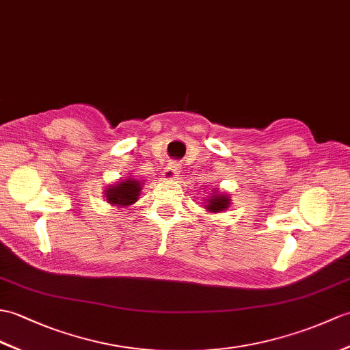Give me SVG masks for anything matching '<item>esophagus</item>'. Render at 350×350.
<instances>
[{
	"label": "esophagus",
	"mask_w": 350,
	"mask_h": 350,
	"mask_svg": "<svg viewBox=\"0 0 350 350\" xmlns=\"http://www.w3.org/2000/svg\"><path fill=\"white\" fill-rule=\"evenodd\" d=\"M178 165L174 164V162H170L168 167L164 170V178L167 180H172V178H176V176H178Z\"/></svg>",
	"instance_id": "1"
}]
</instances>
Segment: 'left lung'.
<instances>
[{"mask_svg":"<svg viewBox=\"0 0 350 350\" xmlns=\"http://www.w3.org/2000/svg\"><path fill=\"white\" fill-rule=\"evenodd\" d=\"M230 204L228 195H217V197H212V200L208 201L207 210L210 212H222Z\"/></svg>","mask_w":350,"mask_h":350,"instance_id":"left-lung-1","label":"left lung"}]
</instances>
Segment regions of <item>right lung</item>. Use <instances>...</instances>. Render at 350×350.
<instances>
[{"mask_svg": "<svg viewBox=\"0 0 350 350\" xmlns=\"http://www.w3.org/2000/svg\"><path fill=\"white\" fill-rule=\"evenodd\" d=\"M140 189V183L128 178V180H122L116 186H113L105 192V195H107V201L110 204L129 206L137 201Z\"/></svg>", "mask_w": 350, "mask_h": 350, "instance_id": "1", "label": "right lung"}]
</instances>
